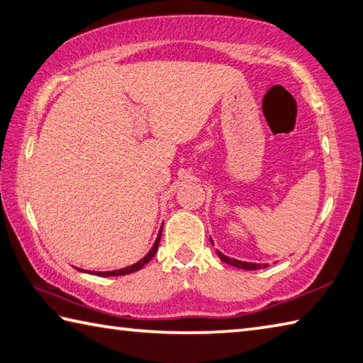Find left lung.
Instances as JSON below:
<instances>
[{
    "label": "left lung",
    "mask_w": 363,
    "mask_h": 363,
    "mask_svg": "<svg viewBox=\"0 0 363 363\" xmlns=\"http://www.w3.org/2000/svg\"><path fill=\"white\" fill-rule=\"evenodd\" d=\"M211 242H213V240H211ZM216 254L219 255V259L222 262H225V263H228V265L241 268V269H262V268L268 267L267 263H252V262H241V260H236V259H230V257L223 255L220 250H216Z\"/></svg>",
    "instance_id": "8db88e82"
}]
</instances>
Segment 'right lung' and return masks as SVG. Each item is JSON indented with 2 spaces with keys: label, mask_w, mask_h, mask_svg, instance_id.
<instances>
[{
  "label": "right lung",
  "mask_w": 363,
  "mask_h": 363,
  "mask_svg": "<svg viewBox=\"0 0 363 363\" xmlns=\"http://www.w3.org/2000/svg\"><path fill=\"white\" fill-rule=\"evenodd\" d=\"M162 230H163V225H162L160 230H159V235H157L154 246L150 247L149 252H147L146 255H144L141 260H138L136 263H133V265L125 267V268H121V269H113V272H87V269H81V268H76V269H79V272H82V273H90V274H95V276H101V278H111V276H122V274L135 273V272H138V269H141L144 265H146V263H149L150 260L154 259L155 252H157V250H159L160 238H162Z\"/></svg>",
  "instance_id": "add662e5"
}]
</instances>
